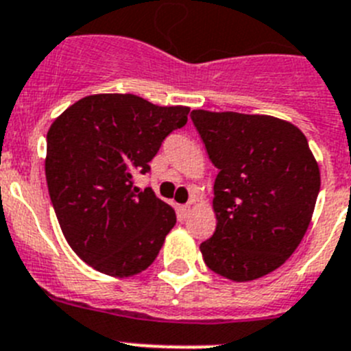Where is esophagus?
Returning a JSON list of instances; mask_svg holds the SVG:
<instances>
[{"mask_svg":"<svg viewBox=\"0 0 351 351\" xmlns=\"http://www.w3.org/2000/svg\"><path fill=\"white\" fill-rule=\"evenodd\" d=\"M178 213H180V219H187L189 213H191V204H183V206L178 208Z\"/></svg>","mask_w":351,"mask_h":351,"instance_id":"obj_1","label":"esophagus"}]
</instances>
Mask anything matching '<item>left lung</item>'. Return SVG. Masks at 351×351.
Masks as SVG:
<instances>
[{
    "mask_svg": "<svg viewBox=\"0 0 351 351\" xmlns=\"http://www.w3.org/2000/svg\"><path fill=\"white\" fill-rule=\"evenodd\" d=\"M191 119L219 169L217 227L201 254L220 276L257 280L304 238L320 192L317 160L304 134L274 117L194 110Z\"/></svg>",
    "mask_w": 351,
    "mask_h": 351,
    "instance_id": "1",
    "label": "left lung"
}]
</instances>
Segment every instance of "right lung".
<instances>
[{
    "mask_svg": "<svg viewBox=\"0 0 351 351\" xmlns=\"http://www.w3.org/2000/svg\"><path fill=\"white\" fill-rule=\"evenodd\" d=\"M187 115V106H157L134 94H94L50 125L45 175L53 211L68 245L99 273L132 276L156 261L176 215L132 178L150 171Z\"/></svg>",
    "mask_w": 351,
    "mask_h": 351,
    "instance_id": "obj_1",
    "label": "right lung"
}]
</instances>
